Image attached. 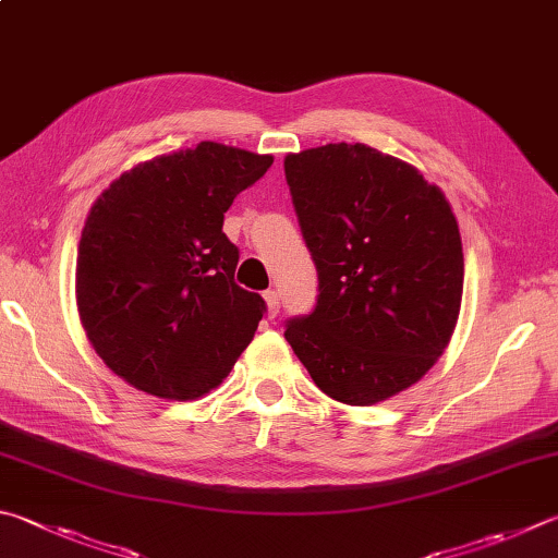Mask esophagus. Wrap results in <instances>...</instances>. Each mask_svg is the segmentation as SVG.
<instances>
[{"label":"esophagus","instance_id":"obj_1","mask_svg":"<svg viewBox=\"0 0 558 558\" xmlns=\"http://www.w3.org/2000/svg\"><path fill=\"white\" fill-rule=\"evenodd\" d=\"M266 305H268V317L272 319V317H278V312H280V295L276 290H266Z\"/></svg>","mask_w":558,"mask_h":558}]
</instances>
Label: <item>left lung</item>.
Returning a JSON list of instances; mask_svg holds the SVG:
<instances>
[{
  "mask_svg": "<svg viewBox=\"0 0 558 558\" xmlns=\"http://www.w3.org/2000/svg\"><path fill=\"white\" fill-rule=\"evenodd\" d=\"M286 178L319 280L317 305L286 324V339L329 398L388 400L437 363L459 319L449 202L417 168L363 144L290 154Z\"/></svg>",
  "mask_w": 558,
  "mask_h": 558,
  "instance_id": "1",
  "label": "left lung"
}]
</instances>
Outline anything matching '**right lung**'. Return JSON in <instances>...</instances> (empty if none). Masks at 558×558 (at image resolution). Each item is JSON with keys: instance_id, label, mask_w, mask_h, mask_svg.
Instances as JSON below:
<instances>
[{"instance_id": "right-lung-1", "label": "right lung", "mask_w": 558, "mask_h": 558, "mask_svg": "<svg viewBox=\"0 0 558 558\" xmlns=\"http://www.w3.org/2000/svg\"><path fill=\"white\" fill-rule=\"evenodd\" d=\"M272 156L202 141L126 170L99 195L77 248L87 339L136 390L195 400L227 378L266 302L236 286L231 202Z\"/></svg>"}]
</instances>
